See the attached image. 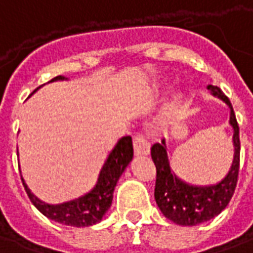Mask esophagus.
Instances as JSON below:
<instances>
[{
    "instance_id": "1",
    "label": "esophagus",
    "mask_w": 253,
    "mask_h": 253,
    "mask_svg": "<svg viewBox=\"0 0 253 253\" xmlns=\"http://www.w3.org/2000/svg\"><path fill=\"white\" fill-rule=\"evenodd\" d=\"M132 145H134V153L137 156H146L149 153V141L145 138L142 134H137L134 137V141H132Z\"/></svg>"
}]
</instances>
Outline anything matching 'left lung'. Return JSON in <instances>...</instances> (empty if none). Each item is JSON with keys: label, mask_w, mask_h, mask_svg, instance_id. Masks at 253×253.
<instances>
[{"label": "left lung", "mask_w": 253, "mask_h": 253, "mask_svg": "<svg viewBox=\"0 0 253 253\" xmlns=\"http://www.w3.org/2000/svg\"><path fill=\"white\" fill-rule=\"evenodd\" d=\"M207 89L211 94L220 98L230 108V126L233 127L234 156L233 163L226 176L215 185L193 186L181 181L171 171L167 155L166 139L162 144H155L151 148V156L156 166V185L155 200L164 216L181 226H196L204 223L225 210L233 197L237 185L240 169V128L231 107L230 100L222 93L218 86L208 84Z\"/></svg>", "instance_id": "left-lung-1"}]
</instances>
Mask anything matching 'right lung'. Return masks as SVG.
<instances>
[{
    "instance_id": "obj_1",
    "label": "right lung",
    "mask_w": 253,
    "mask_h": 253,
    "mask_svg": "<svg viewBox=\"0 0 253 253\" xmlns=\"http://www.w3.org/2000/svg\"><path fill=\"white\" fill-rule=\"evenodd\" d=\"M56 81H67V78L59 75L49 82H56ZM40 87H37L33 91V94ZM132 153L134 151H132L131 137L130 135L122 137L116 142L114 149L109 152L108 157L98 174L94 188L78 199L65 201L61 204H47L45 201L40 200L37 196L31 193L27 183L22 178L23 186L26 189L31 203L46 218L59 222L61 225L75 226V227L96 225L101 220L112 204L115 186L123 174V171L131 162Z\"/></svg>"
}]
</instances>
